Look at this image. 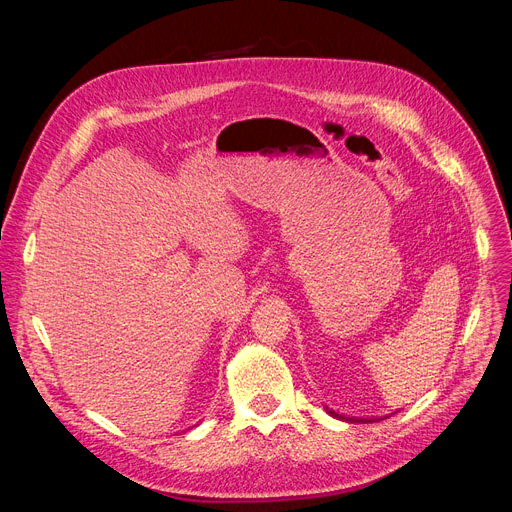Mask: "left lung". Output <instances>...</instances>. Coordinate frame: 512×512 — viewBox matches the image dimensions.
Wrapping results in <instances>:
<instances>
[{
    "instance_id": "left-lung-1",
    "label": "left lung",
    "mask_w": 512,
    "mask_h": 512,
    "mask_svg": "<svg viewBox=\"0 0 512 512\" xmlns=\"http://www.w3.org/2000/svg\"><path fill=\"white\" fill-rule=\"evenodd\" d=\"M326 411H328L332 417L342 419V421H348V423H371V421H363V419H355V417H344V415H338V413H334V411H332V409H328V407H326Z\"/></svg>"
}]
</instances>
